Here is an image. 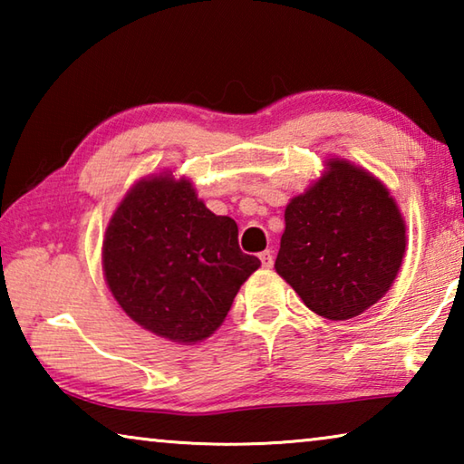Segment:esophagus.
Here are the masks:
<instances>
[{"mask_svg":"<svg viewBox=\"0 0 464 464\" xmlns=\"http://www.w3.org/2000/svg\"><path fill=\"white\" fill-rule=\"evenodd\" d=\"M260 262H262L264 268H272V264H274V256H272V251H270V249L262 251V254H260Z\"/></svg>","mask_w":464,"mask_h":464,"instance_id":"1","label":"esophagus"}]
</instances>
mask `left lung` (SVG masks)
Here are the masks:
<instances>
[{
  "mask_svg": "<svg viewBox=\"0 0 464 464\" xmlns=\"http://www.w3.org/2000/svg\"><path fill=\"white\" fill-rule=\"evenodd\" d=\"M274 268L317 315H360L391 288L405 223L379 179L343 160L288 202Z\"/></svg>",
  "mask_w": 464,
  "mask_h": 464,
  "instance_id": "1",
  "label": "left lung"
}]
</instances>
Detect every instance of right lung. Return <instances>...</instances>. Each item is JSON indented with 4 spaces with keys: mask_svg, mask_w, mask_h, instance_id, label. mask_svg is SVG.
<instances>
[{
    "mask_svg": "<svg viewBox=\"0 0 464 464\" xmlns=\"http://www.w3.org/2000/svg\"><path fill=\"white\" fill-rule=\"evenodd\" d=\"M102 262L124 313L182 343L213 334L260 268L239 249L237 223L210 213L192 184L171 174L147 178L124 196L110 218Z\"/></svg>",
    "mask_w": 464,
    "mask_h": 464,
    "instance_id": "right-lung-1",
    "label": "right lung"
}]
</instances>
